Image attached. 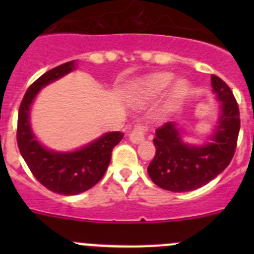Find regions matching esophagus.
Here are the masks:
<instances>
[{
	"label": "esophagus",
	"instance_id": "esophagus-1",
	"mask_svg": "<svg viewBox=\"0 0 254 254\" xmlns=\"http://www.w3.org/2000/svg\"><path fill=\"white\" fill-rule=\"evenodd\" d=\"M145 134H146L145 126L137 125L133 129H132L131 133H129V140L133 143H140L145 140Z\"/></svg>",
	"mask_w": 254,
	"mask_h": 254
}]
</instances>
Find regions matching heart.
I'll return each instance as SVG.
<instances>
[{
	"mask_svg": "<svg viewBox=\"0 0 254 254\" xmlns=\"http://www.w3.org/2000/svg\"><path fill=\"white\" fill-rule=\"evenodd\" d=\"M174 73L167 72H156L147 76L143 80H141L137 85V99L140 102H149L154 100L161 95L164 91L174 81ZM190 93V82L187 80H178L174 82L172 90H170L169 99L172 103H179L185 100Z\"/></svg>",
	"mask_w": 254,
	"mask_h": 254,
	"instance_id": "obj_1",
	"label": "heart"
}]
</instances>
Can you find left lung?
<instances>
[{
  "label": "left lung",
  "instance_id": "obj_1",
  "mask_svg": "<svg viewBox=\"0 0 254 254\" xmlns=\"http://www.w3.org/2000/svg\"><path fill=\"white\" fill-rule=\"evenodd\" d=\"M211 86L220 102V113L207 141L201 145L185 142L182 128L174 121L155 131L156 154L147 173L163 190L190 192L202 187L224 172L234 156L241 128L239 108L221 78L211 76Z\"/></svg>",
  "mask_w": 254,
  "mask_h": 254
}]
</instances>
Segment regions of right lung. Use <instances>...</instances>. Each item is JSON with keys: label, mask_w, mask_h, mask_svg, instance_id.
Masks as SVG:
<instances>
[{"label": "right lung", "mask_w": 254, "mask_h": 254, "mask_svg": "<svg viewBox=\"0 0 254 254\" xmlns=\"http://www.w3.org/2000/svg\"><path fill=\"white\" fill-rule=\"evenodd\" d=\"M75 68L76 61H69L40 76L24 95L17 118V146L26 165L44 187L64 196H75L94 187L107 172L112 150L123 138L122 132H107L73 151H56L35 137L30 109L38 93Z\"/></svg>", "instance_id": "right-lung-1"}]
</instances>
